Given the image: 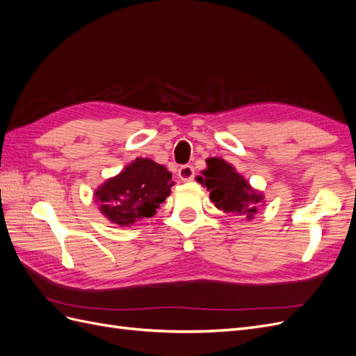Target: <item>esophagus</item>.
<instances>
[{
  "mask_svg": "<svg viewBox=\"0 0 356 356\" xmlns=\"http://www.w3.org/2000/svg\"><path fill=\"white\" fill-rule=\"evenodd\" d=\"M178 177L182 181H193L195 179V168H193L191 165H182L178 169Z\"/></svg>",
  "mask_w": 356,
  "mask_h": 356,
  "instance_id": "34e87169",
  "label": "esophagus"
}]
</instances>
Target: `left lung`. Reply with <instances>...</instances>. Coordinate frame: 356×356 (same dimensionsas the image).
Listing matches in <instances>:
<instances>
[{
	"instance_id": "1",
	"label": "left lung",
	"mask_w": 356,
	"mask_h": 356,
	"mask_svg": "<svg viewBox=\"0 0 356 356\" xmlns=\"http://www.w3.org/2000/svg\"><path fill=\"white\" fill-rule=\"evenodd\" d=\"M207 165L208 168L202 172V177H197V181L211 191L209 197L215 207L252 220L257 207L263 202L261 193L254 190L250 182L222 159L211 157Z\"/></svg>"
}]
</instances>
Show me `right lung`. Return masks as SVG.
<instances>
[{
	"instance_id": "add662e5",
	"label": "right lung",
	"mask_w": 356,
	"mask_h": 356,
	"mask_svg": "<svg viewBox=\"0 0 356 356\" xmlns=\"http://www.w3.org/2000/svg\"><path fill=\"white\" fill-rule=\"evenodd\" d=\"M172 174L149 159H136L95 191V202L111 222L132 225L149 218L170 195Z\"/></svg>"
}]
</instances>
